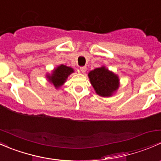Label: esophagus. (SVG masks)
Returning <instances> with one entry per match:
<instances>
[{"label": "esophagus", "instance_id": "1", "mask_svg": "<svg viewBox=\"0 0 161 161\" xmlns=\"http://www.w3.org/2000/svg\"><path fill=\"white\" fill-rule=\"evenodd\" d=\"M80 71H81V72H82V73L86 72V67H85V66L80 67Z\"/></svg>", "mask_w": 161, "mask_h": 161}]
</instances>
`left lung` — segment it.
I'll list each match as a JSON object with an SVG mask.
<instances>
[{"mask_svg": "<svg viewBox=\"0 0 161 161\" xmlns=\"http://www.w3.org/2000/svg\"><path fill=\"white\" fill-rule=\"evenodd\" d=\"M88 75L96 92L101 97H110L118 90V77L105 67L94 69Z\"/></svg>", "mask_w": 161, "mask_h": 161, "instance_id": "left-lung-1", "label": "left lung"}]
</instances>
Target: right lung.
<instances>
[{
	"instance_id": "obj_1",
	"label": "right lung",
	"mask_w": 161,
	"mask_h": 161,
	"mask_svg": "<svg viewBox=\"0 0 161 161\" xmlns=\"http://www.w3.org/2000/svg\"><path fill=\"white\" fill-rule=\"evenodd\" d=\"M73 71H74L71 68L61 64L53 71L51 75H47V78L49 79L50 82L53 83L56 88H58L65 82L68 76Z\"/></svg>"
}]
</instances>
